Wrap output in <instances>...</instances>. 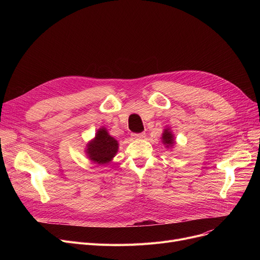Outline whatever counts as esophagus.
<instances>
[{"label": "esophagus", "instance_id": "esophagus-1", "mask_svg": "<svg viewBox=\"0 0 260 260\" xmlns=\"http://www.w3.org/2000/svg\"><path fill=\"white\" fill-rule=\"evenodd\" d=\"M133 139H143L145 138V133H140V134H133L132 135Z\"/></svg>", "mask_w": 260, "mask_h": 260}]
</instances>
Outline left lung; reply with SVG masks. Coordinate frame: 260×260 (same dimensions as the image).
<instances>
[{"label": "left lung", "mask_w": 260, "mask_h": 260, "mask_svg": "<svg viewBox=\"0 0 260 260\" xmlns=\"http://www.w3.org/2000/svg\"><path fill=\"white\" fill-rule=\"evenodd\" d=\"M161 141L162 143L166 145L167 148H172L174 147L176 141H175V136L173 134V132L171 131L170 127H166L163 129L162 133V137H161Z\"/></svg>", "instance_id": "obj_1"}]
</instances>
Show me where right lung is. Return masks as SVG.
I'll use <instances>...</instances> for the list:
<instances>
[{"instance_id":"add662e5","label":"right lung","mask_w":260,"mask_h":260,"mask_svg":"<svg viewBox=\"0 0 260 260\" xmlns=\"http://www.w3.org/2000/svg\"><path fill=\"white\" fill-rule=\"evenodd\" d=\"M118 141L108 134L104 126H101L94 137L86 144L85 154L88 160L94 165L104 166L113 161L118 153Z\"/></svg>"}]
</instances>
